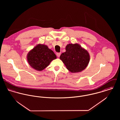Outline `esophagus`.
Listing matches in <instances>:
<instances>
[{"label": "esophagus", "instance_id": "obj_1", "mask_svg": "<svg viewBox=\"0 0 120 120\" xmlns=\"http://www.w3.org/2000/svg\"><path fill=\"white\" fill-rule=\"evenodd\" d=\"M60 54H61L60 52H58V53H56V55H57V56L58 57H60Z\"/></svg>", "mask_w": 120, "mask_h": 120}]
</instances>
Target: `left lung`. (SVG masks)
I'll use <instances>...</instances> for the list:
<instances>
[{"label": "left lung", "instance_id": "left-lung-1", "mask_svg": "<svg viewBox=\"0 0 120 120\" xmlns=\"http://www.w3.org/2000/svg\"><path fill=\"white\" fill-rule=\"evenodd\" d=\"M67 68L72 73L81 72L86 68L90 60L88 52L78 43H70L60 57Z\"/></svg>", "mask_w": 120, "mask_h": 120}]
</instances>
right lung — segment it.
Segmentation results:
<instances>
[{
	"instance_id": "right-lung-1",
	"label": "right lung",
	"mask_w": 120,
	"mask_h": 120,
	"mask_svg": "<svg viewBox=\"0 0 120 120\" xmlns=\"http://www.w3.org/2000/svg\"><path fill=\"white\" fill-rule=\"evenodd\" d=\"M57 57L53 52L44 44H38L28 52L27 60L30 66L38 71L47 68Z\"/></svg>"
}]
</instances>
